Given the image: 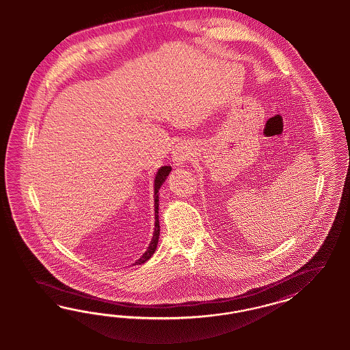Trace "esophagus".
I'll use <instances>...</instances> for the list:
<instances>
[{
    "instance_id": "esophagus-1",
    "label": "esophagus",
    "mask_w": 350,
    "mask_h": 350,
    "mask_svg": "<svg viewBox=\"0 0 350 350\" xmlns=\"http://www.w3.org/2000/svg\"><path fill=\"white\" fill-rule=\"evenodd\" d=\"M190 154V148H187V146H185V145H178L173 150L172 158H173V161L178 165V164H182L185 160L189 159Z\"/></svg>"
}]
</instances>
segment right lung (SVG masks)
<instances>
[{"instance_id": "right-lung-1", "label": "right lung", "mask_w": 350, "mask_h": 350, "mask_svg": "<svg viewBox=\"0 0 350 350\" xmlns=\"http://www.w3.org/2000/svg\"><path fill=\"white\" fill-rule=\"evenodd\" d=\"M170 165H165V167H161L158 173H157V177L154 180V199H155V230H154V234H152V239H151V243L148 245V250L142 254V256L138 259L137 262L135 265H142L145 262H148V259L151 258V255L155 253V249H157V245L159 241V233H160V226H159V189L160 186L164 183V180H167L168 174L170 173Z\"/></svg>"}]
</instances>
